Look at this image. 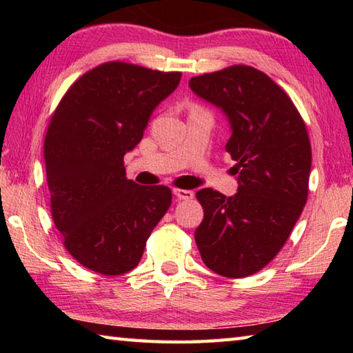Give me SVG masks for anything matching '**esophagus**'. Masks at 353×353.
I'll return each mask as SVG.
<instances>
[{
	"label": "esophagus",
	"mask_w": 353,
	"mask_h": 353,
	"mask_svg": "<svg viewBox=\"0 0 353 353\" xmlns=\"http://www.w3.org/2000/svg\"><path fill=\"white\" fill-rule=\"evenodd\" d=\"M172 194H174L179 201H190V199L194 198V193L191 190L172 188Z\"/></svg>",
	"instance_id": "1"
}]
</instances>
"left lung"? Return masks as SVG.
Returning a JSON list of instances; mask_svg holds the SVG:
<instances>
[{
  "label": "left lung",
  "instance_id": "obj_1",
  "mask_svg": "<svg viewBox=\"0 0 353 353\" xmlns=\"http://www.w3.org/2000/svg\"><path fill=\"white\" fill-rule=\"evenodd\" d=\"M188 85L229 119L225 151L238 174L234 196L212 188L196 193L204 208L196 244L213 272L252 276L283 248L307 202L312 146L305 123L288 94L248 65L191 77Z\"/></svg>",
  "mask_w": 353,
  "mask_h": 353
}]
</instances>
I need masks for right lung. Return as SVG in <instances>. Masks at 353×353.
I'll list each match as a JSON object with an SVG mask.
<instances>
[{"label": "right lung", "instance_id": "obj_1", "mask_svg": "<svg viewBox=\"0 0 353 353\" xmlns=\"http://www.w3.org/2000/svg\"><path fill=\"white\" fill-rule=\"evenodd\" d=\"M181 77L107 62L81 76L52 113L43 146L52 219L65 248L88 270L132 271L168 212L171 190L130 181L123 157Z\"/></svg>", "mask_w": 353, "mask_h": 353}]
</instances>
